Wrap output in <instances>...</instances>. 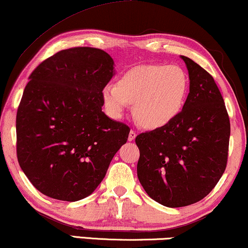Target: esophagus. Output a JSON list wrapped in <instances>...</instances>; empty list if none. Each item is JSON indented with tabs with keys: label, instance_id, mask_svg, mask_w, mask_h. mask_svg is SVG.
<instances>
[{
	"label": "esophagus",
	"instance_id": "1",
	"mask_svg": "<svg viewBox=\"0 0 248 248\" xmlns=\"http://www.w3.org/2000/svg\"><path fill=\"white\" fill-rule=\"evenodd\" d=\"M136 137H137L136 131L131 130V131H130V133H129V141H133V140L136 139Z\"/></svg>",
	"mask_w": 248,
	"mask_h": 248
}]
</instances>
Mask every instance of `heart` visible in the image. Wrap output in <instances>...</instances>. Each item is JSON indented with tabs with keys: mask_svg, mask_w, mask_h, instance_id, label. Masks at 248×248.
I'll list each match as a JSON object with an SVG mask.
<instances>
[{
	"mask_svg": "<svg viewBox=\"0 0 248 248\" xmlns=\"http://www.w3.org/2000/svg\"><path fill=\"white\" fill-rule=\"evenodd\" d=\"M189 81L175 65L147 64L127 70L116 85H107L102 99L112 118H122L134 103V116L149 130L166 127L175 122L185 108Z\"/></svg>",
	"mask_w": 248,
	"mask_h": 248,
	"instance_id": "heart-1",
	"label": "heart"
}]
</instances>
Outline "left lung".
<instances>
[{"label": "left lung", "mask_w": 248, "mask_h": 248, "mask_svg": "<svg viewBox=\"0 0 248 248\" xmlns=\"http://www.w3.org/2000/svg\"><path fill=\"white\" fill-rule=\"evenodd\" d=\"M187 66L189 93L175 122L137 136V172L153 200L177 208L202 200L228 163L230 119L213 76L194 61Z\"/></svg>", "instance_id": "obj_1"}]
</instances>
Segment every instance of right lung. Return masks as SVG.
Masks as SVG:
<instances>
[{"label": "right lung", "instance_id": "1", "mask_svg": "<svg viewBox=\"0 0 248 248\" xmlns=\"http://www.w3.org/2000/svg\"><path fill=\"white\" fill-rule=\"evenodd\" d=\"M114 61L99 48L73 47L40 63L16 117L18 163L47 197L78 201L93 193L130 127L102 111Z\"/></svg>", "mask_w": 248, "mask_h": 248}]
</instances>
